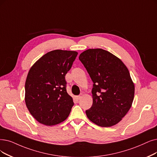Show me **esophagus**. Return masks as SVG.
Returning <instances> with one entry per match:
<instances>
[{
	"label": "esophagus",
	"mask_w": 157,
	"mask_h": 157,
	"mask_svg": "<svg viewBox=\"0 0 157 157\" xmlns=\"http://www.w3.org/2000/svg\"><path fill=\"white\" fill-rule=\"evenodd\" d=\"M81 97H82V96H81V95H78V96H77V99L78 100H80V99L81 98Z\"/></svg>",
	"instance_id": "34e87169"
}]
</instances>
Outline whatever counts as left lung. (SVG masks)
I'll list each match as a JSON object with an SVG mask.
<instances>
[{
  "label": "left lung",
  "instance_id": "1",
  "mask_svg": "<svg viewBox=\"0 0 157 157\" xmlns=\"http://www.w3.org/2000/svg\"><path fill=\"white\" fill-rule=\"evenodd\" d=\"M79 60L93 81V104L86 111L90 120L101 127L120 122L131 107L135 86L127 67L108 51L89 49Z\"/></svg>",
  "mask_w": 157,
  "mask_h": 157
}]
</instances>
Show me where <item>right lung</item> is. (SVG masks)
<instances>
[{"label":"right lung","instance_id":"obj_1","mask_svg":"<svg viewBox=\"0 0 157 157\" xmlns=\"http://www.w3.org/2000/svg\"><path fill=\"white\" fill-rule=\"evenodd\" d=\"M78 53L57 49L43 55L31 67L25 84V102L36 120L46 126L63 122L74 105L65 76Z\"/></svg>","mask_w":157,"mask_h":157}]
</instances>
